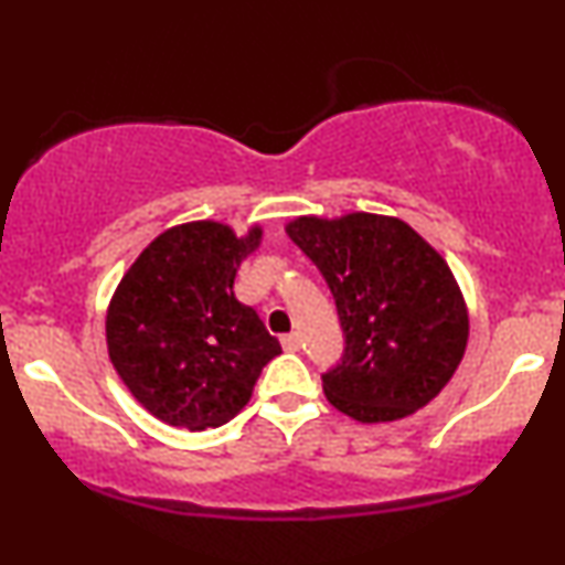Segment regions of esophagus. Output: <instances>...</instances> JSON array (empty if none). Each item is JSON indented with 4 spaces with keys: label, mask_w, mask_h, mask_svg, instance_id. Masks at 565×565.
Segmentation results:
<instances>
[{
    "label": "esophagus",
    "mask_w": 565,
    "mask_h": 565,
    "mask_svg": "<svg viewBox=\"0 0 565 565\" xmlns=\"http://www.w3.org/2000/svg\"><path fill=\"white\" fill-rule=\"evenodd\" d=\"M281 345H284V350H289V353H295V350L302 348V337L297 332H291L287 337H281Z\"/></svg>",
    "instance_id": "obj_1"
}]
</instances>
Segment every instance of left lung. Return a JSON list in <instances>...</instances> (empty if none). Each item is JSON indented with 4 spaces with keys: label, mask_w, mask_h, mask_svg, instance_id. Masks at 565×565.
I'll return each mask as SVG.
<instances>
[{
    "label": "left lung",
    "mask_w": 565,
    "mask_h": 565,
    "mask_svg": "<svg viewBox=\"0 0 565 565\" xmlns=\"http://www.w3.org/2000/svg\"><path fill=\"white\" fill-rule=\"evenodd\" d=\"M287 236L327 278L345 353L323 393L355 423H395L449 385L470 337L468 305L444 257L404 220L302 215Z\"/></svg>",
    "instance_id": "obj_1"
}]
</instances>
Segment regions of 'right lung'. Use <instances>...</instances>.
<instances>
[{
  "instance_id": "add662e5",
  "label": "right lung",
  "mask_w": 565,
  "mask_h": 565,
  "mask_svg": "<svg viewBox=\"0 0 565 565\" xmlns=\"http://www.w3.org/2000/svg\"><path fill=\"white\" fill-rule=\"evenodd\" d=\"M263 242L260 225L193 220L159 233L129 265L106 313L108 359L127 391L172 427L206 430L249 404L263 366L281 353L233 278Z\"/></svg>"
}]
</instances>
